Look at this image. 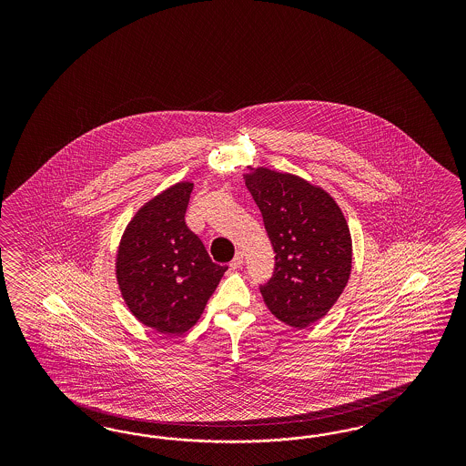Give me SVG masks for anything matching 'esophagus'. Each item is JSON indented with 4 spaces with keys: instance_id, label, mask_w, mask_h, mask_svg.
I'll use <instances>...</instances> for the list:
<instances>
[{
    "instance_id": "esophagus-1",
    "label": "esophagus",
    "mask_w": 466,
    "mask_h": 466,
    "mask_svg": "<svg viewBox=\"0 0 466 466\" xmlns=\"http://www.w3.org/2000/svg\"><path fill=\"white\" fill-rule=\"evenodd\" d=\"M242 263H244V253L238 251V254L234 256V259L230 261V268L239 269L242 267Z\"/></svg>"
}]
</instances>
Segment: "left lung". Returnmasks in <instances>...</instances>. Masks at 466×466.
I'll list each match as a JSON object with an SVG mask.
<instances>
[{
  "label": "left lung",
  "mask_w": 466,
  "mask_h": 466,
  "mask_svg": "<svg viewBox=\"0 0 466 466\" xmlns=\"http://www.w3.org/2000/svg\"><path fill=\"white\" fill-rule=\"evenodd\" d=\"M246 186L275 251V269L259 285L271 314L294 328L321 319L352 269V239L335 199L292 174L258 167Z\"/></svg>",
  "instance_id": "1"
}]
</instances>
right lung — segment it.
Masks as SVG:
<instances>
[{"mask_svg": "<svg viewBox=\"0 0 466 466\" xmlns=\"http://www.w3.org/2000/svg\"><path fill=\"white\" fill-rule=\"evenodd\" d=\"M193 183H177L143 205L116 258L121 296L133 316L164 335L195 326L227 267L213 263L186 226Z\"/></svg>", "mask_w": 466, "mask_h": 466, "instance_id": "obj_1", "label": "right lung"}]
</instances>
